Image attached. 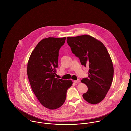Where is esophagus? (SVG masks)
Here are the masks:
<instances>
[{"instance_id": "34e87169", "label": "esophagus", "mask_w": 131, "mask_h": 131, "mask_svg": "<svg viewBox=\"0 0 131 131\" xmlns=\"http://www.w3.org/2000/svg\"><path fill=\"white\" fill-rule=\"evenodd\" d=\"M80 80H75V81H74V82H75V83H79V82H80Z\"/></svg>"}]
</instances>
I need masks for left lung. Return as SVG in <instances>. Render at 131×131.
Here are the masks:
<instances>
[{
    "label": "left lung",
    "instance_id": "obj_1",
    "mask_svg": "<svg viewBox=\"0 0 131 131\" xmlns=\"http://www.w3.org/2000/svg\"><path fill=\"white\" fill-rule=\"evenodd\" d=\"M72 52L82 65L88 66V78L81 80L88 87L82 97L88 103L97 104L103 100L112 83L113 66L106 47L100 41L88 35L67 38Z\"/></svg>",
    "mask_w": 131,
    "mask_h": 131
}]
</instances>
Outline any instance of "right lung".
I'll list each match as a JSON object with an SVG mask.
<instances>
[{
    "instance_id": "right-lung-1",
    "label": "right lung",
    "mask_w": 131,
    "mask_h": 131,
    "mask_svg": "<svg viewBox=\"0 0 131 131\" xmlns=\"http://www.w3.org/2000/svg\"><path fill=\"white\" fill-rule=\"evenodd\" d=\"M66 37L45 38L31 53L27 74L32 89L40 103L50 110L60 107L64 103L66 92L72 80L56 78L59 50Z\"/></svg>"
}]
</instances>
